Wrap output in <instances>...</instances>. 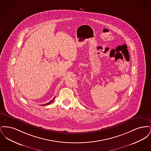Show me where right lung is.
<instances>
[{"label": "right lung", "mask_w": 151, "mask_h": 151, "mask_svg": "<svg viewBox=\"0 0 151 151\" xmlns=\"http://www.w3.org/2000/svg\"><path fill=\"white\" fill-rule=\"evenodd\" d=\"M55 97H54V99H53L51 101H50V102H49V103H47V104H44V105H47L50 104H51V102H52L54 100V99H55Z\"/></svg>", "instance_id": "right-lung-1"}]
</instances>
